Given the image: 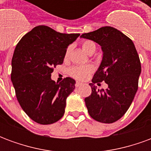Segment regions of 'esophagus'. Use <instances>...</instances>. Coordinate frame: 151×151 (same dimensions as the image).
Segmentation results:
<instances>
[{"mask_svg": "<svg viewBox=\"0 0 151 151\" xmlns=\"http://www.w3.org/2000/svg\"><path fill=\"white\" fill-rule=\"evenodd\" d=\"M82 83L80 82H77L75 84L76 87H78V86H82Z\"/></svg>", "mask_w": 151, "mask_h": 151, "instance_id": "obj_1", "label": "esophagus"}]
</instances>
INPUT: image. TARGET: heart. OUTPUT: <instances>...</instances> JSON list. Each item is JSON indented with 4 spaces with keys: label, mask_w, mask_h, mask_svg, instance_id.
<instances>
[{
    "label": "heart",
    "mask_w": 151,
    "mask_h": 151,
    "mask_svg": "<svg viewBox=\"0 0 151 151\" xmlns=\"http://www.w3.org/2000/svg\"><path fill=\"white\" fill-rule=\"evenodd\" d=\"M82 49L85 51L86 52L88 53L89 55H91L92 53H94L96 49V46L94 42H92L91 40H85L82 43ZM71 51V47L69 46L67 47L65 54V58L67 59L69 56V53ZM93 66L92 65H84V66H73L72 68H70L69 70V73L70 75L79 80H83L89 76V74L93 71Z\"/></svg>",
    "instance_id": "obj_1"
}]
</instances>
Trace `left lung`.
<instances>
[{
  "instance_id": "obj_1",
  "label": "left lung",
  "mask_w": 151,
  "mask_h": 151,
  "mask_svg": "<svg viewBox=\"0 0 151 151\" xmlns=\"http://www.w3.org/2000/svg\"><path fill=\"white\" fill-rule=\"evenodd\" d=\"M81 37L101 46L103 59L92 78L91 94L85 99L90 116L101 123L116 122L125 114L138 88L141 62L133 41L111 27H104ZM104 81L109 87L97 90L93 85Z\"/></svg>"
}]
</instances>
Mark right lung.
I'll return each mask as SVG.
<instances>
[{
    "label": "right lung",
    "instance_id": "add662e5",
    "mask_svg": "<svg viewBox=\"0 0 151 151\" xmlns=\"http://www.w3.org/2000/svg\"><path fill=\"white\" fill-rule=\"evenodd\" d=\"M79 35L38 26L15 47L11 81L22 110L36 123H55L65 113L66 99L75 88V80L66 78L58 83L51 75L53 68L64 61L68 46Z\"/></svg>",
    "mask_w": 151,
    "mask_h": 151
}]
</instances>
